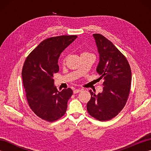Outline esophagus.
<instances>
[{
	"instance_id": "1",
	"label": "esophagus",
	"mask_w": 151,
	"mask_h": 151,
	"mask_svg": "<svg viewBox=\"0 0 151 151\" xmlns=\"http://www.w3.org/2000/svg\"><path fill=\"white\" fill-rule=\"evenodd\" d=\"M81 91V89H75V90L73 91V93L75 94H76V93H79Z\"/></svg>"
}]
</instances>
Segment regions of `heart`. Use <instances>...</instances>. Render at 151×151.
Instances as JSON below:
<instances>
[{
	"label": "heart",
	"instance_id": "heart-1",
	"mask_svg": "<svg viewBox=\"0 0 151 151\" xmlns=\"http://www.w3.org/2000/svg\"><path fill=\"white\" fill-rule=\"evenodd\" d=\"M88 54H91L89 53L88 52H86V51H84V52H82L81 56H83V55H88Z\"/></svg>",
	"mask_w": 151,
	"mask_h": 151
}]
</instances>
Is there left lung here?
Returning a JSON list of instances; mask_svg holds the SVG:
<instances>
[{"mask_svg":"<svg viewBox=\"0 0 151 151\" xmlns=\"http://www.w3.org/2000/svg\"><path fill=\"white\" fill-rule=\"evenodd\" d=\"M99 63L97 72L103 80V91L95 95L91 90V99L87 104L89 115L105 121L115 117L123 110L130 90L132 73L129 62L110 40L99 34L93 35Z\"/></svg>","mask_w":151,"mask_h":151,"instance_id":"obj_1","label":"left lung"}]
</instances>
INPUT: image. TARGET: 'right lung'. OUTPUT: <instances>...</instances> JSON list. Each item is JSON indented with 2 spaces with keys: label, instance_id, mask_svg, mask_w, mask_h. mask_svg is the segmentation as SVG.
I'll return each instance as SVG.
<instances>
[{
  "label": "right lung",
  "instance_id": "add662e5",
  "mask_svg": "<svg viewBox=\"0 0 151 151\" xmlns=\"http://www.w3.org/2000/svg\"><path fill=\"white\" fill-rule=\"evenodd\" d=\"M76 37L72 35L47 38L25 60L22 78L28 103L34 113L45 121H55L66 112L73 90L58 91L53 76L59 71L58 61L61 53Z\"/></svg>",
  "mask_w": 151,
  "mask_h": 151
}]
</instances>
